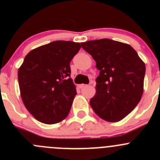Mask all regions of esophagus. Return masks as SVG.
Segmentation results:
<instances>
[{
  "mask_svg": "<svg viewBox=\"0 0 160 160\" xmlns=\"http://www.w3.org/2000/svg\"><path fill=\"white\" fill-rule=\"evenodd\" d=\"M87 86H88V85H86V84H80V85H79V88H85V87H87Z\"/></svg>",
  "mask_w": 160,
  "mask_h": 160,
  "instance_id": "34e87169",
  "label": "esophagus"
}]
</instances>
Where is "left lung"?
Masks as SVG:
<instances>
[{
    "label": "left lung",
    "mask_w": 160,
    "mask_h": 160,
    "mask_svg": "<svg viewBox=\"0 0 160 160\" xmlns=\"http://www.w3.org/2000/svg\"><path fill=\"white\" fill-rule=\"evenodd\" d=\"M100 70L96 93L90 101L101 118L117 122L135 108L143 93L146 66L128 44L108 38L82 42Z\"/></svg>",
    "instance_id": "1"
}]
</instances>
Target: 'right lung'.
<instances>
[{
    "instance_id": "1",
    "label": "right lung",
    "mask_w": 160,
    "mask_h": 160,
    "mask_svg": "<svg viewBox=\"0 0 160 160\" xmlns=\"http://www.w3.org/2000/svg\"><path fill=\"white\" fill-rule=\"evenodd\" d=\"M80 43L55 41L30 51L18 69L21 97L27 110L39 122L52 125L67 118L76 86L70 78V61Z\"/></svg>"
}]
</instances>
